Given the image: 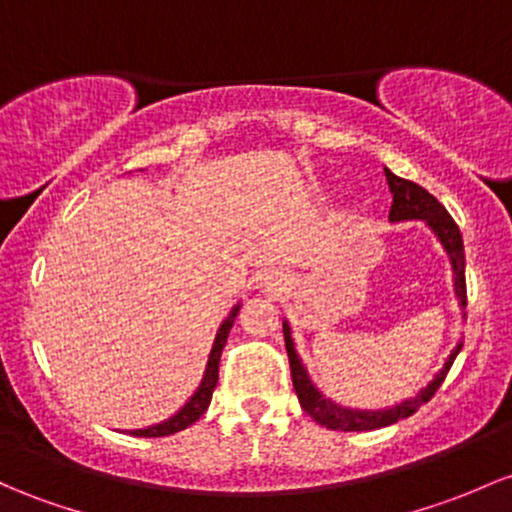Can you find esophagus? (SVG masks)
<instances>
[{"mask_svg":"<svg viewBox=\"0 0 512 512\" xmlns=\"http://www.w3.org/2000/svg\"><path fill=\"white\" fill-rule=\"evenodd\" d=\"M282 284H284L282 274L267 272V277H265V286H267V289H282Z\"/></svg>","mask_w":512,"mask_h":512,"instance_id":"1","label":"esophagus"}]
</instances>
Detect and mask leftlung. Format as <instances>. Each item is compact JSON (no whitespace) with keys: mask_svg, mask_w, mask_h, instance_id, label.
<instances>
[{"mask_svg":"<svg viewBox=\"0 0 512 512\" xmlns=\"http://www.w3.org/2000/svg\"><path fill=\"white\" fill-rule=\"evenodd\" d=\"M386 182H389V189L393 194V204L389 211L391 223L401 221H425L432 228V233L437 235L442 247L447 250L449 262H452L454 272V294H457L459 306H466V279H464V243L462 233H459V226L454 223V218L449 216L445 206L432 196L428 189H423L420 184L408 182V179L396 177L391 170H384ZM284 342H286V355H289V367H291V381H294V391L299 396L301 408L316 420L318 425L330 430H342V432H362V430H376L386 428V425L398 423V420L408 418L418 411L423 403H428L435 391L440 389V384L445 381V376L452 367L454 357L462 350V342H457L449 357L442 364L440 372L435 374V379L430 381L425 389H420L413 398H406L403 403L391 408H381V411H357V408H342L330 398H325L323 393L316 389L311 379H308L306 367L301 364L299 352H296L294 340H291V328L284 320Z\"/></svg>","mask_w":512,"mask_h":512,"instance_id":"8db88e82","label":"left lung"}]
</instances>
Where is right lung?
<instances>
[{"label": "right lung", "instance_id": "right-lung-1", "mask_svg": "<svg viewBox=\"0 0 512 512\" xmlns=\"http://www.w3.org/2000/svg\"><path fill=\"white\" fill-rule=\"evenodd\" d=\"M238 311H240V303L233 308V311H230V316L223 320L221 328H218L216 340H213V347H211L209 362H206L204 379H201L199 389L192 393V398H189V401L184 403V406L179 408V411L174 413L172 418L162 420V423H157V425H150V428L131 430V435H136V437H165V435H174V432L189 428V425L196 423V420H199L201 415L206 413V408H209V403H211L213 389H216V384H218V362H221V352H223V347H226L228 333H230V328H233Z\"/></svg>", "mask_w": 512, "mask_h": 512}]
</instances>
